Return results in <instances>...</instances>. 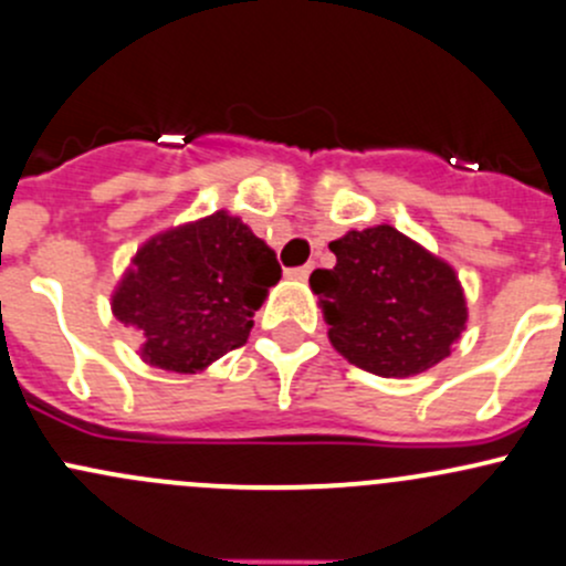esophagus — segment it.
<instances>
[{
  "mask_svg": "<svg viewBox=\"0 0 566 566\" xmlns=\"http://www.w3.org/2000/svg\"><path fill=\"white\" fill-rule=\"evenodd\" d=\"M312 263H306V265H301V268H290L287 271V276L290 279H298V282H303V279H308V273H312Z\"/></svg>",
  "mask_w": 566,
  "mask_h": 566,
  "instance_id": "1",
  "label": "esophagus"
}]
</instances>
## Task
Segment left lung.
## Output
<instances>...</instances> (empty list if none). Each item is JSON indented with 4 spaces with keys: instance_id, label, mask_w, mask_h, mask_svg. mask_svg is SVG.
<instances>
[{
    "instance_id": "1",
    "label": "left lung",
    "mask_w": 566,
    "mask_h": 566,
    "mask_svg": "<svg viewBox=\"0 0 566 566\" xmlns=\"http://www.w3.org/2000/svg\"><path fill=\"white\" fill-rule=\"evenodd\" d=\"M336 265L308 276L338 355L377 377H415L467 331L455 268L390 224L331 241Z\"/></svg>"
}]
</instances>
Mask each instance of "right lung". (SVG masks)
<instances>
[{
    "label": "right lung",
    "mask_w": 566,
    "mask_h": 566,
    "mask_svg": "<svg viewBox=\"0 0 566 566\" xmlns=\"http://www.w3.org/2000/svg\"><path fill=\"white\" fill-rule=\"evenodd\" d=\"M276 254L228 211L151 235L111 295L113 317L140 336V360L176 374L206 371L241 347L268 290Z\"/></svg>",
    "instance_id": "right-lung-1"
}]
</instances>
